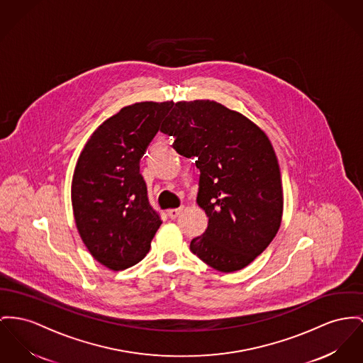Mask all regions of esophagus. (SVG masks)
<instances>
[{"label":"esophagus","instance_id":"esophagus-1","mask_svg":"<svg viewBox=\"0 0 363 363\" xmlns=\"http://www.w3.org/2000/svg\"><path fill=\"white\" fill-rule=\"evenodd\" d=\"M183 212V208H177V209H169L168 211V216H169V218H177L179 216H180V213Z\"/></svg>","mask_w":363,"mask_h":363}]
</instances>
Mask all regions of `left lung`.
<instances>
[{
	"mask_svg": "<svg viewBox=\"0 0 363 363\" xmlns=\"http://www.w3.org/2000/svg\"><path fill=\"white\" fill-rule=\"evenodd\" d=\"M161 132L174 138L180 155L198 158L196 203L209 223L190 250L221 272L250 264L277 235L284 208L279 165L266 133L213 100L176 103Z\"/></svg>",
	"mask_w": 363,
	"mask_h": 363,
	"instance_id": "8db88e82",
	"label": "left lung"
}]
</instances>
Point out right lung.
Returning a JSON list of instances; mask_svg holds the SVG:
<instances>
[{
    "mask_svg": "<svg viewBox=\"0 0 363 363\" xmlns=\"http://www.w3.org/2000/svg\"><path fill=\"white\" fill-rule=\"evenodd\" d=\"M173 101L126 106L103 122L84 147L72 183L78 233L103 266L139 263L162 220L150 205L140 160Z\"/></svg>",
    "mask_w": 363,
    "mask_h": 363,
    "instance_id": "add662e5",
    "label": "right lung"
}]
</instances>
